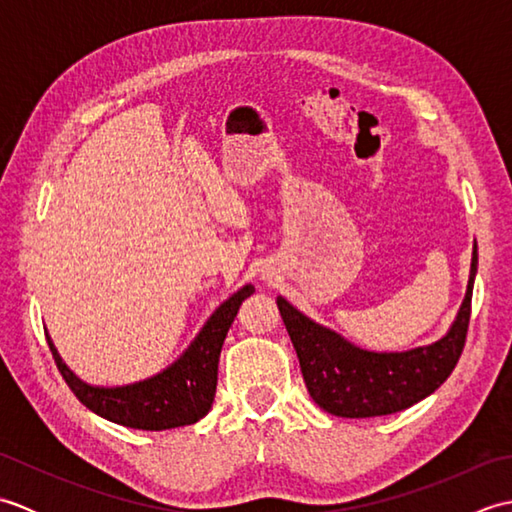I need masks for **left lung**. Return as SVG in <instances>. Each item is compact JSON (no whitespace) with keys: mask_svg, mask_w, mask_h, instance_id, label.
<instances>
[{"mask_svg":"<svg viewBox=\"0 0 512 512\" xmlns=\"http://www.w3.org/2000/svg\"><path fill=\"white\" fill-rule=\"evenodd\" d=\"M475 273L477 246L473 248L469 288L449 334L411 352L378 354L361 350L336 332L303 317L279 297L281 319L297 350L312 400L332 416L374 418L409 409L433 394L451 376L462 356L471 321Z\"/></svg>","mask_w":512,"mask_h":512,"instance_id":"left-lung-1","label":"left lung"}]
</instances>
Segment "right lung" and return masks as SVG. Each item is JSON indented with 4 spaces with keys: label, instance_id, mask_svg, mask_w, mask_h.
<instances>
[{
    "label": "right lung",
    "instance_id": "add662e5",
    "mask_svg": "<svg viewBox=\"0 0 512 512\" xmlns=\"http://www.w3.org/2000/svg\"><path fill=\"white\" fill-rule=\"evenodd\" d=\"M253 290L255 288L250 284L237 290L231 299L213 312L198 339L176 363L162 374L143 380V383L112 389L90 387L65 367L48 336L50 352L72 394L99 416L123 424V427L143 431L184 427V424L198 422L209 413L215 398L217 363H220L226 332L235 321L242 301L253 295Z\"/></svg>",
    "mask_w": 512,
    "mask_h": 512
}]
</instances>
